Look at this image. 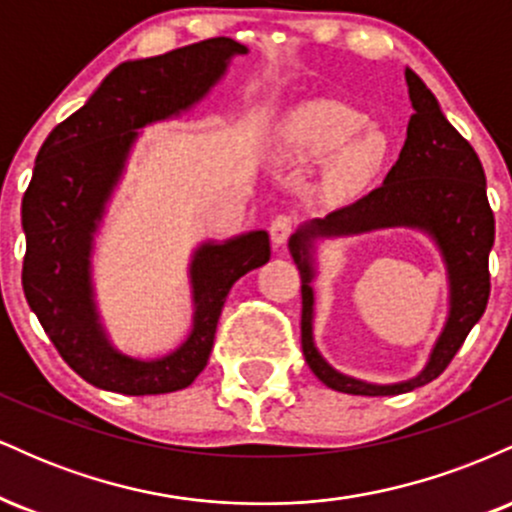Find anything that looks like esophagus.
<instances>
[{"label":"esophagus","mask_w":512,"mask_h":512,"mask_svg":"<svg viewBox=\"0 0 512 512\" xmlns=\"http://www.w3.org/2000/svg\"><path fill=\"white\" fill-rule=\"evenodd\" d=\"M293 226H296V221H293L291 214L274 216L272 223H269V236H272V243L274 245H284L293 233Z\"/></svg>","instance_id":"esophagus-1"}]
</instances>
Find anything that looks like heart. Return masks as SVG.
Masks as SVG:
<instances>
[{
    "label": "heart",
    "instance_id": "obj_1",
    "mask_svg": "<svg viewBox=\"0 0 512 512\" xmlns=\"http://www.w3.org/2000/svg\"><path fill=\"white\" fill-rule=\"evenodd\" d=\"M366 115L344 103L315 101L296 110L289 122L291 146L305 158H325L337 152L327 170V187L337 195L361 190L385 163L387 137L378 127H366Z\"/></svg>",
    "mask_w": 512,
    "mask_h": 512
}]
</instances>
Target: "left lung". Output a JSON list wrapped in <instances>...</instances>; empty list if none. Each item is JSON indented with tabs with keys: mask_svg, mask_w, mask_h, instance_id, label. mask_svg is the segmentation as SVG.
<instances>
[{
	"mask_svg": "<svg viewBox=\"0 0 512 512\" xmlns=\"http://www.w3.org/2000/svg\"><path fill=\"white\" fill-rule=\"evenodd\" d=\"M409 98L414 105L407 127V142L385 182L325 219H317L293 233L289 250L301 272V346L305 363L327 387L346 395H402L436 380L469 330L484 315L491 293L489 252L496 236V221L486 197V175L472 144L440 113L428 86L407 69ZM424 227L444 250L451 274V317L432 361L419 379L399 386H368L346 379L327 367L312 344V240L320 235H350L375 227Z\"/></svg>",
	"mask_w": 512,
	"mask_h": 512,
	"instance_id": "1",
	"label": "left lung"
}]
</instances>
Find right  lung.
<instances>
[{
    "instance_id": "right-lung-1",
    "label": "right lung",
    "mask_w": 512,
    "mask_h": 512,
    "mask_svg": "<svg viewBox=\"0 0 512 512\" xmlns=\"http://www.w3.org/2000/svg\"><path fill=\"white\" fill-rule=\"evenodd\" d=\"M231 38L199 40L149 60L125 62L88 103L48 134L21 202L26 233L21 284L26 301L67 366L86 383L120 395H163L192 385L207 366L228 291L269 260V236L252 231L223 245L204 243L192 260L195 325L170 356L137 361L105 339L91 293L88 255L103 204L137 132L190 108L219 81Z\"/></svg>"
}]
</instances>
